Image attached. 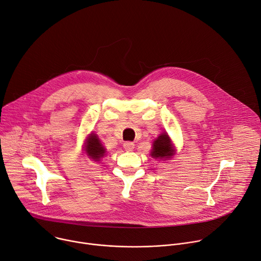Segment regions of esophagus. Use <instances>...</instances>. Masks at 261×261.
I'll list each match as a JSON object with an SVG mask.
<instances>
[{
	"label": "esophagus",
	"instance_id": "obj_1",
	"mask_svg": "<svg viewBox=\"0 0 261 261\" xmlns=\"http://www.w3.org/2000/svg\"><path fill=\"white\" fill-rule=\"evenodd\" d=\"M134 143L133 142H131V141H126L125 143H124V148L126 151H128V152H130V151H132L133 148H134Z\"/></svg>",
	"mask_w": 261,
	"mask_h": 261
}]
</instances>
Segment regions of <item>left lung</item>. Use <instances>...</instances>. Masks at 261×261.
<instances>
[{"label":"left lung","instance_id":"left-lung-1","mask_svg":"<svg viewBox=\"0 0 261 261\" xmlns=\"http://www.w3.org/2000/svg\"><path fill=\"white\" fill-rule=\"evenodd\" d=\"M152 157L160 159H168L173 155V150L171 147L170 139L166 134H161L155 141L153 145V151L151 153Z\"/></svg>","mask_w":261,"mask_h":261}]
</instances>
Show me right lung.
I'll list each match as a JSON object with an SVG mask.
<instances>
[{
  "label": "right lung",
  "mask_w": 261,
  "mask_h": 261,
  "mask_svg": "<svg viewBox=\"0 0 261 261\" xmlns=\"http://www.w3.org/2000/svg\"><path fill=\"white\" fill-rule=\"evenodd\" d=\"M87 152H88L89 156L95 161H99V159L104 156L105 148L101 144V142L96 134L92 133L89 136L88 142H87Z\"/></svg>",
  "instance_id": "add662e5"
}]
</instances>
